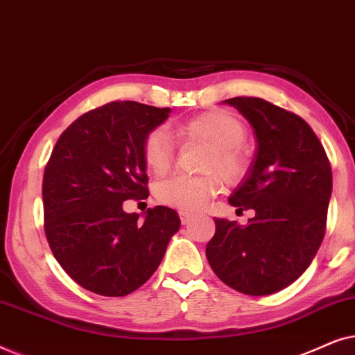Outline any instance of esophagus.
<instances>
[{
  "label": "esophagus",
  "instance_id": "obj_1",
  "mask_svg": "<svg viewBox=\"0 0 355 355\" xmlns=\"http://www.w3.org/2000/svg\"><path fill=\"white\" fill-rule=\"evenodd\" d=\"M179 216H181L182 225H189V223L193 220L192 213H187V211H179Z\"/></svg>",
  "mask_w": 355,
  "mask_h": 355
}]
</instances>
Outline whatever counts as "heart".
Segmentation results:
<instances>
[{
    "label": "heart",
    "instance_id": "heart-1",
    "mask_svg": "<svg viewBox=\"0 0 355 355\" xmlns=\"http://www.w3.org/2000/svg\"><path fill=\"white\" fill-rule=\"evenodd\" d=\"M181 140L205 144L210 147L203 163L207 176H173L164 179L155 189L157 200L163 205L182 211H198L220 191V175L227 184L237 182L247 171L249 158L241 144L245 139V128L234 114L225 110H213L196 116L173 128ZM144 162L150 171L163 176L171 168L174 147L164 129H153L144 140Z\"/></svg>",
    "mask_w": 355,
    "mask_h": 355
}]
</instances>
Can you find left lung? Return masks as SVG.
I'll return each instance as SVG.
<instances>
[{
    "label": "left lung",
    "instance_id": "left-lung-1",
    "mask_svg": "<svg viewBox=\"0 0 355 355\" xmlns=\"http://www.w3.org/2000/svg\"><path fill=\"white\" fill-rule=\"evenodd\" d=\"M223 103L254 129L255 155L231 193L237 210H254L247 226L215 218L208 263L230 288L268 295L293 284L317 255L327 226L333 174L310 125L263 98L236 96Z\"/></svg>",
    "mask_w": 355,
    "mask_h": 355
}]
</instances>
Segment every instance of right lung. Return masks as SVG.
Wrapping results in <instances>:
<instances>
[{
  "label": "right lung",
  "instance_id": "add662e5",
  "mask_svg": "<svg viewBox=\"0 0 355 355\" xmlns=\"http://www.w3.org/2000/svg\"><path fill=\"white\" fill-rule=\"evenodd\" d=\"M169 113L111 101L76 119L53 148L42 191L46 239L66 273L92 293H134L179 231L173 208H148L144 220L123 208L124 200L148 197L144 140Z\"/></svg>",
  "mask_w": 355,
  "mask_h": 355
}]
</instances>
